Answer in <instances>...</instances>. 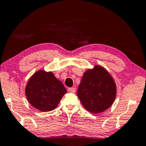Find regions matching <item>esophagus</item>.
Instances as JSON below:
<instances>
[{
	"label": "esophagus",
	"mask_w": 146,
	"mask_h": 146,
	"mask_svg": "<svg viewBox=\"0 0 146 146\" xmlns=\"http://www.w3.org/2000/svg\"><path fill=\"white\" fill-rule=\"evenodd\" d=\"M68 91L69 92H71V93H75L76 92V89L75 88H69L68 89Z\"/></svg>",
	"instance_id": "esophagus-1"
}]
</instances>
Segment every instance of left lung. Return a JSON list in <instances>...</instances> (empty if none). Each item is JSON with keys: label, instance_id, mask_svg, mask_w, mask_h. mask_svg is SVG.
Segmentation results:
<instances>
[{"label": "left lung", "instance_id": "8db88e82", "mask_svg": "<svg viewBox=\"0 0 146 146\" xmlns=\"http://www.w3.org/2000/svg\"><path fill=\"white\" fill-rule=\"evenodd\" d=\"M77 96L89 112L98 114L111 106L116 96V85L110 73L98 65L86 71L78 86Z\"/></svg>", "mask_w": 146, "mask_h": 146}]
</instances>
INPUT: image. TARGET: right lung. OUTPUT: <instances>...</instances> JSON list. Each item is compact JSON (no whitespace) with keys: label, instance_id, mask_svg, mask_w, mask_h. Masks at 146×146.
<instances>
[{"label":"right lung","instance_id":"1","mask_svg":"<svg viewBox=\"0 0 146 146\" xmlns=\"http://www.w3.org/2000/svg\"><path fill=\"white\" fill-rule=\"evenodd\" d=\"M67 92L62 82L51 71L39 70L30 78L25 88L26 97L32 106L41 112L57 107Z\"/></svg>","mask_w":146,"mask_h":146}]
</instances>
